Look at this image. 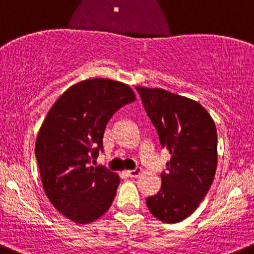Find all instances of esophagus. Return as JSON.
I'll list each match as a JSON object with an SVG mask.
<instances>
[{"mask_svg":"<svg viewBox=\"0 0 254 254\" xmlns=\"http://www.w3.org/2000/svg\"><path fill=\"white\" fill-rule=\"evenodd\" d=\"M140 174H141V169H140V167H136V169H132V170H129V171H127V175L131 177L139 176Z\"/></svg>","mask_w":254,"mask_h":254,"instance_id":"obj_1","label":"esophagus"}]
</instances>
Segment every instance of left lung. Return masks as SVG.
<instances>
[{"label":"left lung","mask_w":254,"mask_h":254,"mask_svg":"<svg viewBox=\"0 0 254 254\" xmlns=\"http://www.w3.org/2000/svg\"><path fill=\"white\" fill-rule=\"evenodd\" d=\"M160 144L171 154L161 189L146 198L150 212L162 222L189 217L205 198L217 166V131L205 108L164 89L136 87Z\"/></svg>","instance_id":"1"}]
</instances>
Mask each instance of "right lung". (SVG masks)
Listing matches in <instances>:
<instances>
[{
  "mask_svg": "<svg viewBox=\"0 0 254 254\" xmlns=\"http://www.w3.org/2000/svg\"><path fill=\"white\" fill-rule=\"evenodd\" d=\"M131 88L112 79L70 87L47 114L36 140V159L52 205L77 223H89L112 206L119 176L92 166L103 151L105 127L114 113L134 102Z\"/></svg>",
  "mask_w": 254,
  "mask_h": 254,
  "instance_id": "obj_1",
  "label": "right lung"
}]
</instances>
